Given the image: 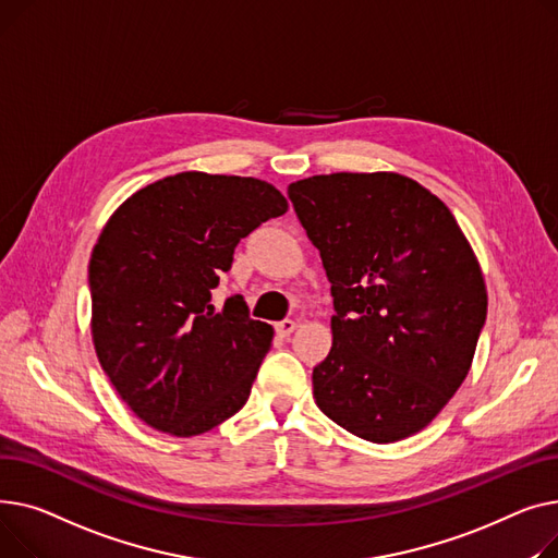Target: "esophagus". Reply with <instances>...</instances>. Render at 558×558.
I'll return each instance as SVG.
<instances>
[{
	"instance_id": "esophagus-1",
	"label": "esophagus",
	"mask_w": 558,
	"mask_h": 558,
	"mask_svg": "<svg viewBox=\"0 0 558 558\" xmlns=\"http://www.w3.org/2000/svg\"><path fill=\"white\" fill-rule=\"evenodd\" d=\"M275 329H277V333H279V338H288L294 329H298V322H292V319H283V322H277L275 324Z\"/></svg>"
}]
</instances>
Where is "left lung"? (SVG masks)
Here are the masks:
<instances>
[{"mask_svg":"<svg viewBox=\"0 0 558 558\" xmlns=\"http://www.w3.org/2000/svg\"><path fill=\"white\" fill-rule=\"evenodd\" d=\"M331 281L333 347L313 369L317 408L351 435L423 430L469 376L486 319L480 260L416 180L331 173L288 186Z\"/></svg>","mask_w":558,"mask_h":558,"instance_id":"left-lung-1","label":"left lung"}]
</instances>
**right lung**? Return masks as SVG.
<instances>
[{
    "label": "right lung",
    "instance_id": "1",
    "mask_svg": "<svg viewBox=\"0 0 558 558\" xmlns=\"http://www.w3.org/2000/svg\"><path fill=\"white\" fill-rule=\"evenodd\" d=\"M288 203L266 180L184 171L135 191L89 258L92 342L121 401L171 437L203 435L250 399L272 347L241 294L211 304L241 239Z\"/></svg>",
    "mask_w": 558,
    "mask_h": 558
}]
</instances>
